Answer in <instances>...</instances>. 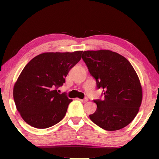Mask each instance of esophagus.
I'll return each mask as SVG.
<instances>
[{"label":"esophagus","instance_id":"esophagus-1","mask_svg":"<svg viewBox=\"0 0 159 159\" xmlns=\"http://www.w3.org/2000/svg\"><path fill=\"white\" fill-rule=\"evenodd\" d=\"M79 100L81 102H82V103H86V102L88 101V98H84V99H79Z\"/></svg>","mask_w":159,"mask_h":159}]
</instances>
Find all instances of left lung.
<instances>
[{"instance_id":"8db88e82","label":"left lung","mask_w":159,"mask_h":159,"mask_svg":"<svg viewBox=\"0 0 159 159\" xmlns=\"http://www.w3.org/2000/svg\"><path fill=\"white\" fill-rule=\"evenodd\" d=\"M82 59L104 99L95 100L97 109L90 115L95 125L108 131L127 126L134 119L143 100L140 80L127 58L109 50L86 51Z\"/></svg>"}]
</instances>
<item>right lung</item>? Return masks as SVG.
<instances>
[{
  "mask_svg": "<svg viewBox=\"0 0 159 159\" xmlns=\"http://www.w3.org/2000/svg\"><path fill=\"white\" fill-rule=\"evenodd\" d=\"M82 53H43L26 65L13 90L16 109L25 122L45 129L64 118L72 100L56 89L64 83L69 70L81 59Z\"/></svg>",
  "mask_w": 159,
  "mask_h": 159,
  "instance_id": "obj_1",
  "label": "right lung"
}]
</instances>
